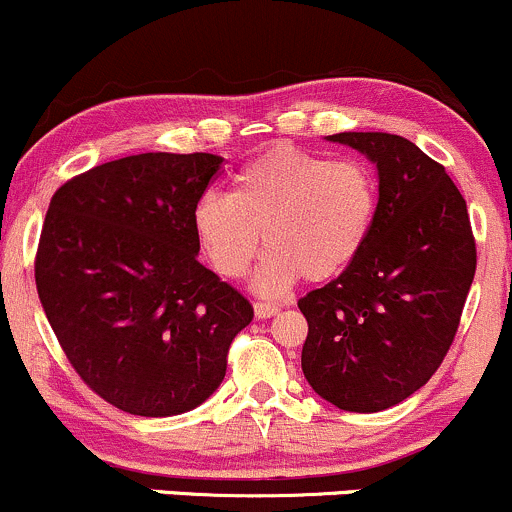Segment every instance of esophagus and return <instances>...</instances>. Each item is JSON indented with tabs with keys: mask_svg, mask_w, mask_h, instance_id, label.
<instances>
[{
	"mask_svg": "<svg viewBox=\"0 0 512 512\" xmlns=\"http://www.w3.org/2000/svg\"><path fill=\"white\" fill-rule=\"evenodd\" d=\"M280 307L273 305V302H256L254 305V315L258 320H271L273 315H278Z\"/></svg>",
	"mask_w": 512,
	"mask_h": 512,
	"instance_id": "obj_1",
	"label": "esophagus"
}]
</instances>
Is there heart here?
<instances>
[{"mask_svg":"<svg viewBox=\"0 0 512 512\" xmlns=\"http://www.w3.org/2000/svg\"><path fill=\"white\" fill-rule=\"evenodd\" d=\"M376 212L378 183L364 163L280 144L236 173L232 197H200L192 232L224 278L244 276L266 241L251 285L276 298L305 276L322 283L346 271L364 251Z\"/></svg>","mask_w":512,"mask_h":512,"instance_id":"obj_1","label":"heart"}]
</instances>
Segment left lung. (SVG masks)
<instances>
[{"instance_id": "left-lung-1", "label": "left lung", "mask_w": 512, "mask_h": 512, "mask_svg": "<svg viewBox=\"0 0 512 512\" xmlns=\"http://www.w3.org/2000/svg\"><path fill=\"white\" fill-rule=\"evenodd\" d=\"M378 170V212L364 251L298 300L302 373L349 412L393 408L420 390L454 342L476 273L469 212L444 166L383 131L327 136Z\"/></svg>"}]
</instances>
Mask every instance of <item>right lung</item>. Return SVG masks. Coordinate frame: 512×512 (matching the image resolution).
<instances>
[{
	"mask_svg": "<svg viewBox=\"0 0 512 512\" xmlns=\"http://www.w3.org/2000/svg\"><path fill=\"white\" fill-rule=\"evenodd\" d=\"M224 158L139 153L56 190L36 254L43 312L82 381L141 417L219 388L254 307L197 261L192 210Z\"/></svg>",
	"mask_w": 512,
	"mask_h": 512,
	"instance_id": "1",
	"label": "right lung"
}]
</instances>
